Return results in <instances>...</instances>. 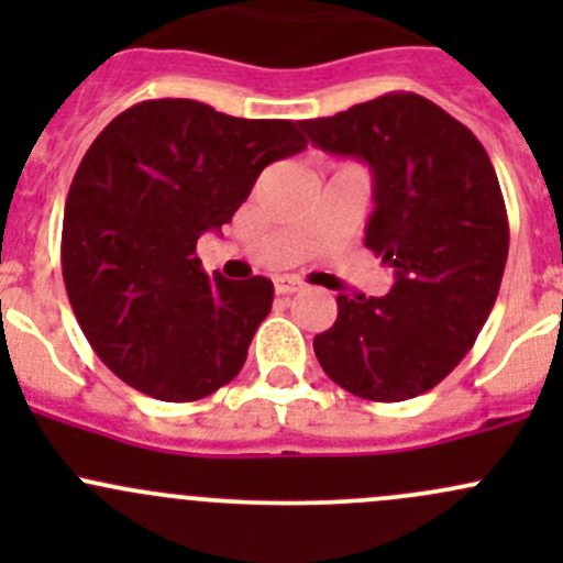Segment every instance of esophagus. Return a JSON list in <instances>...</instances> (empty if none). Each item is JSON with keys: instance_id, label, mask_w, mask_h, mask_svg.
<instances>
[{"instance_id": "obj_1", "label": "esophagus", "mask_w": 563, "mask_h": 563, "mask_svg": "<svg viewBox=\"0 0 563 563\" xmlns=\"http://www.w3.org/2000/svg\"><path fill=\"white\" fill-rule=\"evenodd\" d=\"M302 288H305L302 283L294 280V277H277V280H275V291L283 294V297H286V294L302 291Z\"/></svg>"}]
</instances>
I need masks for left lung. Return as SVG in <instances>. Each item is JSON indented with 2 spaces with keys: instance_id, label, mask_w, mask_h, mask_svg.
Here are the masks:
<instances>
[{
  "instance_id": "obj_1",
  "label": "left lung",
  "mask_w": 563,
  "mask_h": 563,
  "mask_svg": "<svg viewBox=\"0 0 563 563\" xmlns=\"http://www.w3.org/2000/svg\"><path fill=\"white\" fill-rule=\"evenodd\" d=\"M323 152L373 172L365 247L395 269L387 297H338L313 351L338 387L397 402L444 382L485 327L509 253V223L485 146L413 92L305 119Z\"/></svg>"
}]
</instances>
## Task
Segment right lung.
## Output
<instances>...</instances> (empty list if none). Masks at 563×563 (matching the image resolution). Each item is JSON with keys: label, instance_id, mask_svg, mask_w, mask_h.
I'll return each instance as SVG.
<instances>
[{"label": "right lung", "instance_id": "right-lung-1", "mask_svg": "<svg viewBox=\"0 0 563 563\" xmlns=\"http://www.w3.org/2000/svg\"><path fill=\"white\" fill-rule=\"evenodd\" d=\"M305 146L288 119L198 100H144L106 124L67 192L62 277L108 371L166 402L236 378L275 286L209 277L196 242L234 218L269 163Z\"/></svg>", "mask_w": 563, "mask_h": 563}]
</instances>
